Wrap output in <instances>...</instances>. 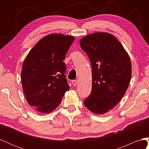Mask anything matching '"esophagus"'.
I'll use <instances>...</instances> for the list:
<instances>
[{
    "instance_id": "1",
    "label": "esophagus",
    "mask_w": 149,
    "mask_h": 149,
    "mask_svg": "<svg viewBox=\"0 0 149 149\" xmlns=\"http://www.w3.org/2000/svg\"><path fill=\"white\" fill-rule=\"evenodd\" d=\"M71 83L73 84V86H76V85H77V84L78 83V81L77 80H72L71 81Z\"/></svg>"
}]
</instances>
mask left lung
Returning a JSON list of instances; mask_svg holds the SVG:
<instances>
[{
    "mask_svg": "<svg viewBox=\"0 0 149 149\" xmlns=\"http://www.w3.org/2000/svg\"><path fill=\"white\" fill-rule=\"evenodd\" d=\"M79 43L92 67V91L84 104L95 114L106 113L118 104L129 86L130 58L119 40L109 33L88 35Z\"/></svg>",
    "mask_w": 149,
    "mask_h": 149,
    "instance_id": "left-lung-1",
    "label": "left lung"
}]
</instances>
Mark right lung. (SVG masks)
<instances>
[{
	"instance_id": "add662e5",
	"label": "right lung",
	"mask_w": 149,
	"mask_h": 149,
	"mask_svg": "<svg viewBox=\"0 0 149 149\" xmlns=\"http://www.w3.org/2000/svg\"><path fill=\"white\" fill-rule=\"evenodd\" d=\"M74 40L72 36L48 35L25 58L21 73L22 88L29 105L40 112L55 109L70 89L63 60Z\"/></svg>"
}]
</instances>
